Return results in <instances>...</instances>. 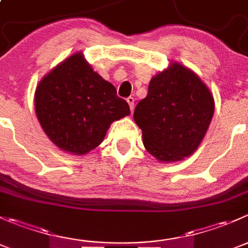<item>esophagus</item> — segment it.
Here are the masks:
<instances>
[{"mask_svg":"<svg viewBox=\"0 0 248 248\" xmlns=\"http://www.w3.org/2000/svg\"><path fill=\"white\" fill-rule=\"evenodd\" d=\"M127 103L129 104V109L133 111V109H134V98L133 97H128V98H127Z\"/></svg>","mask_w":248,"mask_h":248,"instance_id":"34e87169","label":"esophagus"}]
</instances>
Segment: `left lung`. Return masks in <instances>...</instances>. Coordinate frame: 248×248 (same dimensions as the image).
<instances>
[{
    "instance_id": "obj_1",
    "label": "left lung",
    "mask_w": 248,
    "mask_h": 248,
    "mask_svg": "<svg viewBox=\"0 0 248 248\" xmlns=\"http://www.w3.org/2000/svg\"><path fill=\"white\" fill-rule=\"evenodd\" d=\"M215 111L211 92L191 69L172 62L151 79L134 109L147 152L159 162H176L198 149Z\"/></svg>"
}]
</instances>
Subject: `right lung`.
<instances>
[{
	"label": "right lung",
	"mask_w": 248,
	"mask_h": 248,
	"mask_svg": "<svg viewBox=\"0 0 248 248\" xmlns=\"http://www.w3.org/2000/svg\"><path fill=\"white\" fill-rule=\"evenodd\" d=\"M34 109L49 139L77 156L98 146L110 124L131 114L114 85L93 72L81 52L69 56L41 80Z\"/></svg>",
	"instance_id": "1"
}]
</instances>
